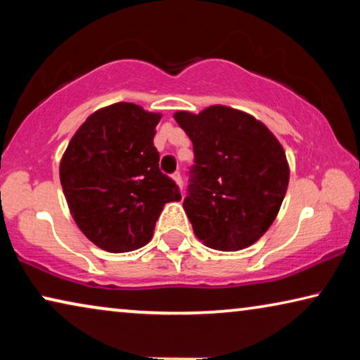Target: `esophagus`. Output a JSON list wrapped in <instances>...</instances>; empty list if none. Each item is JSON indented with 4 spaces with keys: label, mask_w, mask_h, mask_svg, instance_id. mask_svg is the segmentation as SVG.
<instances>
[{
    "label": "esophagus",
    "mask_w": 360,
    "mask_h": 360,
    "mask_svg": "<svg viewBox=\"0 0 360 360\" xmlns=\"http://www.w3.org/2000/svg\"><path fill=\"white\" fill-rule=\"evenodd\" d=\"M172 179H174V180H175V184L179 185L180 188H181V185H184V180H181V175H180V172H175V174L172 175Z\"/></svg>",
    "instance_id": "esophagus-1"
}]
</instances>
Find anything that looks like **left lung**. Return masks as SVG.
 Wrapping results in <instances>:
<instances>
[{
    "mask_svg": "<svg viewBox=\"0 0 360 360\" xmlns=\"http://www.w3.org/2000/svg\"><path fill=\"white\" fill-rule=\"evenodd\" d=\"M174 117L193 144L184 208L196 238L216 250L249 248L274 223L287 193L283 147L254 116L228 106Z\"/></svg>",
    "mask_w": 360,
    "mask_h": 360,
    "instance_id": "8db88e82",
    "label": "left lung"
}]
</instances>
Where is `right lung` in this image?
<instances>
[{
	"mask_svg": "<svg viewBox=\"0 0 360 360\" xmlns=\"http://www.w3.org/2000/svg\"><path fill=\"white\" fill-rule=\"evenodd\" d=\"M160 115L132 103L93 112L60 162V184L82 233L108 252H129L154 234L165 203L181 198L159 169L154 147Z\"/></svg>",
	"mask_w": 360,
	"mask_h": 360,
	"instance_id": "add662e5",
	"label": "right lung"
}]
</instances>
